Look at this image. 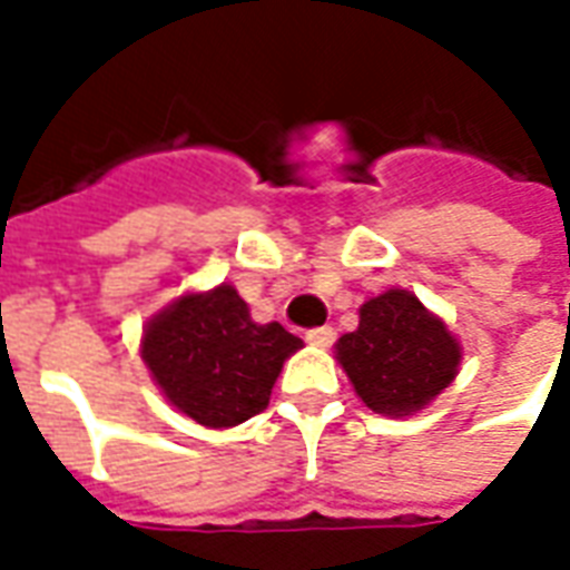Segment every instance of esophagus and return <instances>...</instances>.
Instances as JSON below:
<instances>
[{
    "label": "esophagus",
    "instance_id": "1",
    "mask_svg": "<svg viewBox=\"0 0 570 570\" xmlns=\"http://www.w3.org/2000/svg\"><path fill=\"white\" fill-rule=\"evenodd\" d=\"M308 345L314 347H330L335 342V330L333 326H317V330H308Z\"/></svg>",
    "mask_w": 570,
    "mask_h": 570
}]
</instances>
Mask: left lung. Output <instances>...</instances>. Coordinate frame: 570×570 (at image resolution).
I'll list each match as a JSON object with an SVG mask.
<instances>
[{"mask_svg":"<svg viewBox=\"0 0 570 570\" xmlns=\"http://www.w3.org/2000/svg\"><path fill=\"white\" fill-rule=\"evenodd\" d=\"M357 396L379 415H415L458 375L461 345L409 289L363 302L360 326L335 342Z\"/></svg>","mask_w":570,"mask_h":570,"instance_id":"1","label":"left lung"}]
</instances>
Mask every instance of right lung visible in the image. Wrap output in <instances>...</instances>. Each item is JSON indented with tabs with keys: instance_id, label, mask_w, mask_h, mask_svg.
Instances as JSON below:
<instances>
[{
	"instance_id": "right-lung-1",
	"label": "right lung",
	"mask_w": 570,
	"mask_h": 570,
	"mask_svg": "<svg viewBox=\"0 0 570 570\" xmlns=\"http://www.w3.org/2000/svg\"><path fill=\"white\" fill-rule=\"evenodd\" d=\"M302 338L281 323H256L232 284L186 293L142 330L140 354L161 394L204 428H237L272 400Z\"/></svg>"
}]
</instances>
